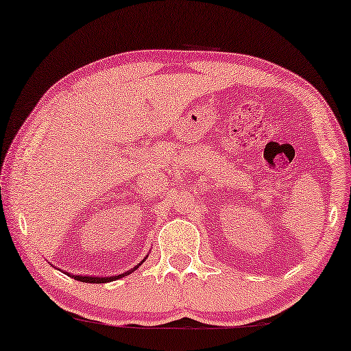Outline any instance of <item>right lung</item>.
Here are the masks:
<instances>
[{"instance_id": "add662e5", "label": "right lung", "mask_w": 351, "mask_h": 351, "mask_svg": "<svg viewBox=\"0 0 351 351\" xmlns=\"http://www.w3.org/2000/svg\"><path fill=\"white\" fill-rule=\"evenodd\" d=\"M140 265V264H138ZM138 265L135 269H138ZM133 269V270H135ZM130 274V272H128ZM75 276V275H73ZM122 276H125V274L122 275H116V276H81V275H76L75 280H79V281H84V283H106V281H112V280H117V278H122Z\"/></svg>"}]
</instances>
